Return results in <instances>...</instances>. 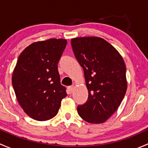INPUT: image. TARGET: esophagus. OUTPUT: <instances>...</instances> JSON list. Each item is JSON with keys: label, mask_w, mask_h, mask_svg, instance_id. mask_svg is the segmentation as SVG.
Masks as SVG:
<instances>
[{"label": "esophagus", "mask_w": 148, "mask_h": 148, "mask_svg": "<svg viewBox=\"0 0 148 148\" xmlns=\"http://www.w3.org/2000/svg\"><path fill=\"white\" fill-rule=\"evenodd\" d=\"M74 86H70L68 87V91H69V93L71 94L73 92H74Z\"/></svg>", "instance_id": "obj_1"}]
</instances>
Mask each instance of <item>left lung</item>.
Returning <instances> with one entry per match:
<instances>
[{
	"label": "left lung",
	"instance_id": "left-lung-1",
	"mask_svg": "<svg viewBox=\"0 0 148 148\" xmlns=\"http://www.w3.org/2000/svg\"><path fill=\"white\" fill-rule=\"evenodd\" d=\"M74 56L83 68L89 95L77 111L86 122H106L120 107L127 88L126 66L118 51L102 38L71 40Z\"/></svg>",
	"mask_w": 148,
	"mask_h": 148
}]
</instances>
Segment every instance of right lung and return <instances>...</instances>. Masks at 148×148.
I'll return each instance as SVG.
<instances>
[{
	"mask_svg": "<svg viewBox=\"0 0 148 148\" xmlns=\"http://www.w3.org/2000/svg\"><path fill=\"white\" fill-rule=\"evenodd\" d=\"M63 38L30 44L18 56L12 75L16 99L32 119L46 121L57 114L67 95L61 84L58 62L66 46Z\"/></svg>",
	"mask_w": 148,
	"mask_h": 148,
	"instance_id": "right-lung-1",
	"label": "right lung"
}]
</instances>
